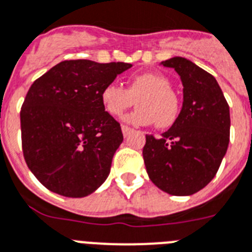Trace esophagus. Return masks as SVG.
<instances>
[{"mask_svg":"<svg viewBox=\"0 0 252 252\" xmlns=\"http://www.w3.org/2000/svg\"><path fill=\"white\" fill-rule=\"evenodd\" d=\"M122 130H123V134H124V137H128L130 133L133 132L132 128H130V126H123Z\"/></svg>","mask_w":252,"mask_h":252,"instance_id":"esophagus-1","label":"esophagus"}]
</instances>
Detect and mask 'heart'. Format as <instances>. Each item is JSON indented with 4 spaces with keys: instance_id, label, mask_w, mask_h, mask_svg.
Instances as JSON below:
<instances>
[{
    "instance_id": "1",
    "label": "heart",
    "mask_w": 252,
    "mask_h": 252,
    "mask_svg": "<svg viewBox=\"0 0 252 252\" xmlns=\"http://www.w3.org/2000/svg\"><path fill=\"white\" fill-rule=\"evenodd\" d=\"M101 101L112 116H122L137 101L138 108L124 118L133 126H151L168 128L176 122L180 112L179 98L171 89V81L157 72L133 75L126 88L119 84H107L101 92Z\"/></svg>"
}]
</instances>
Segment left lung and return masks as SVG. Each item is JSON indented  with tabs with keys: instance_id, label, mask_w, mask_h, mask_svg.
<instances>
[{
	"instance_id": "8db88e82",
	"label": "left lung",
	"mask_w": 252,
	"mask_h": 252,
	"mask_svg": "<svg viewBox=\"0 0 252 252\" xmlns=\"http://www.w3.org/2000/svg\"><path fill=\"white\" fill-rule=\"evenodd\" d=\"M183 81V108L160 138L146 136L142 150L147 175L171 195H191L215 177L228 150L230 114L225 97L211 73L189 59L161 62Z\"/></svg>"
}]
</instances>
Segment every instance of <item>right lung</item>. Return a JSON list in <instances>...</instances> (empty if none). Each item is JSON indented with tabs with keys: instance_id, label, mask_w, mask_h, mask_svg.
<instances>
[{
	"instance_id": "obj_1",
	"label": "right lung",
	"mask_w": 252,
	"mask_h": 252,
	"mask_svg": "<svg viewBox=\"0 0 252 252\" xmlns=\"http://www.w3.org/2000/svg\"><path fill=\"white\" fill-rule=\"evenodd\" d=\"M130 67L63 61L31 85L20 110L22 149L28 168L46 189L81 198L105 183L123 133L105 111L101 92Z\"/></svg>"
}]
</instances>
